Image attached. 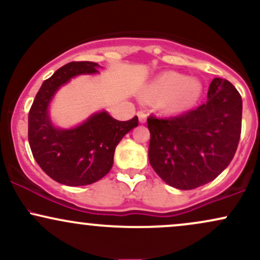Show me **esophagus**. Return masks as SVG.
<instances>
[{"label":"esophagus","mask_w":260,"mask_h":260,"mask_svg":"<svg viewBox=\"0 0 260 260\" xmlns=\"http://www.w3.org/2000/svg\"><path fill=\"white\" fill-rule=\"evenodd\" d=\"M137 115H138L140 123H144V122L147 121V113H145L144 111H138L137 112Z\"/></svg>","instance_id":"esophagus-1"}]
</instances>
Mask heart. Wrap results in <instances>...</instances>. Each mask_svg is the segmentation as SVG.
<instances>
[{"mask_svg":"<svg viewBox=\"0 0 260 260\" xmlns=\"http://www.w3.org/2000/svg\"><path fill=\"white\" fill-rule=\"evenodd\" d=\"M201 90L202 86L197 80H187L181 74L168 73L149 85L147 96L161 99V105L168 110H182L198 99Z\"/></svg>","mask_w":260,"mask_h":260,"instance_id":"b5f03b06","label":"heart"}]
</instances>
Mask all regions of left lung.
Here are the masks:
<instances>
[{
    "instance_id": "1",
    "label": "left lung",
    "mask_w": 260,
    "mask_h": 260,
    "mask_svg": "<svg viewBox=\"0 0 260 260\" xmlns=\"http://www.w3.org/2000/svg\"><path fill=\"white\" fill-rule=\"evenodd\" d=\"M149 162L170 186L194 189L234 159L242 127V99L229 80L214 78L208 100L171 117H148Z\"/></svg>"
}]
</instances>
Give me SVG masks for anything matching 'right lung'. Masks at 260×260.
<instances>
[{
    "label": "right lung",
    "mask_w": 260,
    "mask_h": 260,
    "mask_svg": "<svg viewBox=\"0 0 260 260\" xmlns=\"http://www.w3.org/2000/svg\"><path fill=\"white\" fill-rule=\"evenodd\" d=\"M94 62L62 66L39 89L28 116V140L32 156L47 176L66 186H85L101 180L112 168L113 154L126 133L138 126V117L117 121L99 112L72 129L51 124L47 106L61 85L78 74L96 73Z\"/></svg>",
    "instance_id": "obj_1"
}]
</instances>
